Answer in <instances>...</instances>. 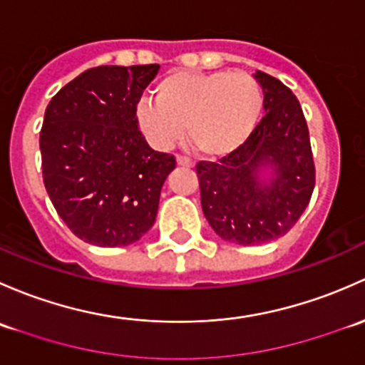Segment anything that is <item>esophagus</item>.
<instances>
[{"label": "esophagus", "mask_w": 365, "mask_h": 365, "mask_svg": "<svg viewBox=\"0 0 365 365\" xmlns=\"http://www.w3.org/2000/svg\"><path fill=\"white\" fill-rule=\"evenodd\" d=\"M175 160H178V165H181V167H187V168L195 167V163H193V161H191V160H190V158H184V156H178V158H175Z\"/></svg>", "instance_id": "esophagus-1"}]
</instances>
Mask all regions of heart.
I'll use <instances>...</instances> for the list:
<instances>
[{"label":"heart","mask_w":365,"mask_h":365,"mask_svg":"<svg viewBox=\"0 0 365 365\" xmlns=\"http://www.w3.org/2000/svg\"><path fill=\"white\" fill-rule=\"evenodd\" d=\"M264 110V91L246 71H172L155 88V100L135 105V121L149 144L167 151L181 138L202 156L237 151Z\"/></svg>","instance_id":"1"}]
</instances>
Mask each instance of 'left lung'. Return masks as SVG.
<instances>
[{"instance_id":"obj_1","label":"left lung","mask_w":365,"mask_h":365,"mask_svg":"<svg viewBox=\"0 0 365 365\" xmlns=\"http://www.w3.org/2000/svg\"><path fill=\"white\" fill-rule=\"evenodd\" d=\"M265 115L237 151L197 165L202 210L221 239L258 246L297 223L314 190V161L302 107L290 88L257 71Z\"/></svg>"}]
</instances>
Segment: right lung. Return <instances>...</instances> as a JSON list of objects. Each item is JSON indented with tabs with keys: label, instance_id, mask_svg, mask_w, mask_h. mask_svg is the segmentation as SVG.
<instances>
[{
	"label": "right lung",
	"instance_id": "obj_1",
	"mask_svg": "<svg viewBox=\"0 0 365 365\" xmlns=\"http://www.w3.org/2000/svg\"><path fill=\"white\" fill-rule=\"evenodd\" d=\"M160 65L96 66L56 93L40 131L43 184L84 242L119 247L155 225L175 158L149 148L135 105Z\"/></svg>",
	"mask_w": 365,
	"mask_h": 365
}]
</instances>
